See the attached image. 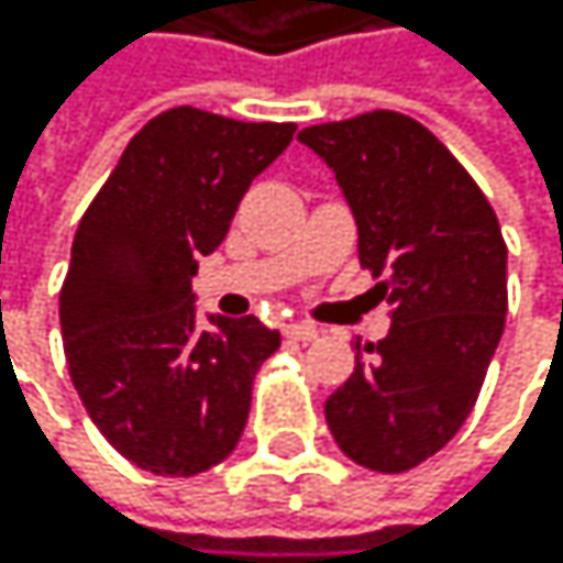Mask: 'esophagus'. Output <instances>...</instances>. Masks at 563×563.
Wrapping results in <instances>:
<instances>
[{"label":"esophagus","mask_w":563,"mask_h":563,"mask_svg":"<svg viewBox=\"0 0 563 563\" xmlns=\"http://www.w3.org/2000/svg\"><path fill=\"white\" fill-rule=\"evenodd\" d=\"M287 338H294V341H313L317 338V328H310V323H300V320H294V323H287Z\"/></svg>","instance_id":"1"}]
</instances>
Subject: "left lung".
<instances>
[{
    "mask_svg": "<svg viewBox=\"0 0 563 563\" xmlns=\"http://www.w3.org/2000/svg\"><path fill=\"white\" fill-rule=\"evenodd\" d=\"M357 225V260L385 284L391 328L357 341L351 378L323 401L344 456L405 473L460 432L507 317V246L479 185L419 121L372 111L303 128Z\"/></svg>",
    "mask_w": 563,
    "mask_h": 563,
    "instance_id": "left-lung-1",
    "label": "left lung"
}]
</instances>
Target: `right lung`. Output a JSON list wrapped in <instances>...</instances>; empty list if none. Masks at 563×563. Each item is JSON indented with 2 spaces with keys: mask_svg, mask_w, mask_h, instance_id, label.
Wrapping results in <instances>:
<instances>
[{
  "mask_svg": "<svg viewBox=\"0 0 563 563\" xmlns=\"http://www.w3.org/2000/svg\"><path fill=\"white\" fill-rule=\"evenodd\" d=\"M294 131L172 107L131 137L77 225L59 290L70 378L103 439L155 476L229 456L260 364L279 347L256 317L199 323L191 276Z\"/></svg>",
  "mask_w": 563,
  "mask_h": 563,
  "instance_id": "obj_1",
  "label": "right lung"
}]
</instances>
